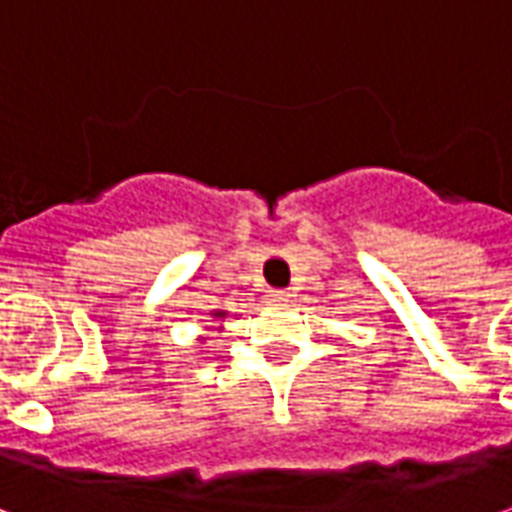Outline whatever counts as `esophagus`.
Masks as SVG:
<instances>
[{
  "label": "esophagus",
  "mask_w": 512,
  "mask_h": 512,
  "mask_svg": "<svg viewBox=\"0 0 512 512\" xmlns=\"http://www.w3.org/2000/svg\"><path fill=\"white\" fill-rule=\"evenodd\" d=\"M268 301L285 304V301H290V290H268Z\"/></svg>",
  "instance_id": "obj_1"
}]
</instances>
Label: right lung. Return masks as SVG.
Returning a JSON list of instances; mask_svg holds the SVG:
<instances>
[{"label": "right lung", "mask_w": 512, "mask_h": 512, "mask_svg": "<svg viewBox=\"0 0 512 512\" xmlns=\"http://www.w3.org/2000/svg\"><path fill=\"white\" fill-rule=\"evenodd\" d=\"M213 318H224V312H219V310H216V312H213Z\"/></svg>", "instance_id": "obj_1"}]
</instances>
